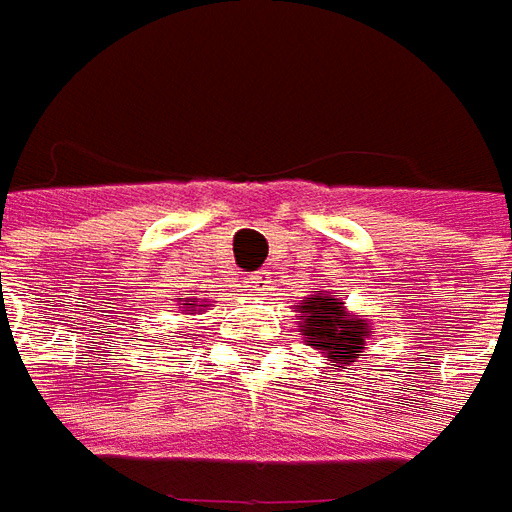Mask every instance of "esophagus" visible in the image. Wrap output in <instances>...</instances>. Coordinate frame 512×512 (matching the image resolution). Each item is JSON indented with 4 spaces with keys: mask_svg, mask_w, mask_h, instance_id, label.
Returning a JSON list of instances; mask_svg holds the SVG:
<instances>
[{
    "mask_svg": "<svg viewBox=\"0 0 512 512\" xmlns=\"http://www.w3.org/2000/svg\"><path fill=\"white\" fill-rule=\"evenodd\" d=\"M248 284H250V289H253V292H264L270 281H267V273H256V275H250Z\"/></svg>",
    "mask_w": 512,
    "mask_h": 512,
    "instance_id": "obj_1",
    "label": "esophagus"
}]
</instances>
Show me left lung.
I'll use <instances>...</instances> for the list:
<instances>
[{
	"label": "left lung",
	"instance_id": "obj_1",
	"mask_svg": "<svg viewBox=\"0 0 512 512\" xmlns=\"http://www.w3.org/2000/svg\"><path fill=\"white\" fill-rule=\"evenodd\" d=\"M297 331L303 342L320 350L328 369H347L366 350V339L375 333L364 314H350L339 292H314L295 306Z\"/></svg>",
	"mask_w": 512,
	"mask_h": 512
}]
</instances>
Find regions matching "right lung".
Here are the masks:
<instances>
[{
	"mask_svg": "<svg viewBox=\"0 0 512 512\" xmlns=\"http://www.w3.org/2000/svg\"><path fill=\"white\" fill-rule=\"evenodd\" d=\"M176 306H179L181 314H201L206 311V306H212L209 300H201V297H176Z\"/></svg>",
	"mask_w": 512,
	"mask_h": 512,
	"instance_id": "obj_1",
	"label": "right lung"
}]
</instances>
